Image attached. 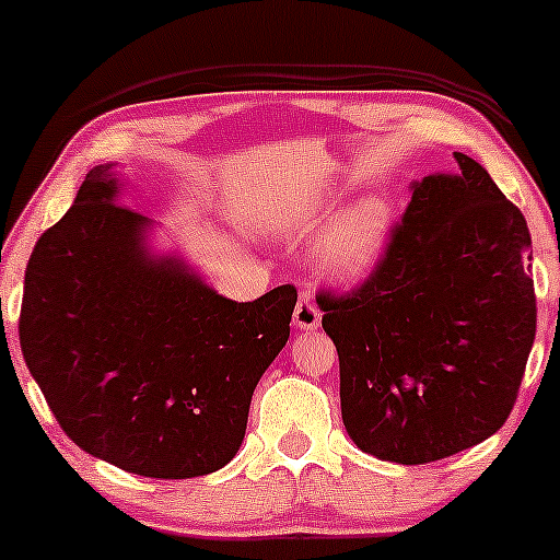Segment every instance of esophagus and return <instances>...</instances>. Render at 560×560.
<instances>
[{
    "label": "esophagus",
    "mask_w": 560,
    "mask_h": 560,
    "mask_svg": "<svg viewBox=\"0 0 560 560\" xmlns=\"http://www.w3.org/2000/svg\"><path fill=\"white\" fill-rule=\"evenodd\" d=\"M292 324L298 326L300 331H313L320 326V311L316 307V302H313L311 294H302L298 305H294V316H292Z\"/></svg>",
    "instance_id": "1"
}]
</instances>
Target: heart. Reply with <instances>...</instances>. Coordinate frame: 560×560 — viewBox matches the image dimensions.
<instances>
[{
  "label": "heart",
  "mask_w": 560,
  "mask_h": 560,
  "mask_svg": "<svg viewBox=\"0 0 560 560\" xmlns=\"http://www.w3.org/2000/svg\"><path fill=\"white\" fill-rule=\"evenodd\" d=\"M324 210H302L289 221V234H305L316 229ZM392 234V208L387 199L365 197L342 213L320 244V268L342 287L361 284L376 271Z\"/></svg>",
  "instance_id": "b5f03b06"
}]
</instances>
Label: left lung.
<instances>
[{"label":"left lung","instance_id":"obj_1","mask_svg":"<svg viewBox=\"0 0 560 560\" xmlns=\"http://www.w3.org/2000/svg\"><path fill=\"white\" fill-rule=\"evenodd\" d=\"M413 186L363 287L318 294L339 352L350 440L416 466L492 436L511 416L537 329L532 236L477 160Z\"/></svg>","mask_w":560,"mask_h":560}]
</instances>
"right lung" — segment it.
<instances>
[{
    "mask_svg": "<svg viewBox=\"0 0 560 560\" xmlns=\"http://www.w3.org/2000/svg\"><path fill=\"white\" fill-rule=\"evenodd\" d=\"M120 191L115 163L96 165L36 242L18 326L25 365L89 455L139 477H205L242 447L298 289L223 298L182 255L152 249L155 221L118 205Z\"/></svg>",
    "mask_w": 560,
    "mask_h": 560,
    "instance_id": "obj_1",
    "label": "right lung"
}]
</instances>
